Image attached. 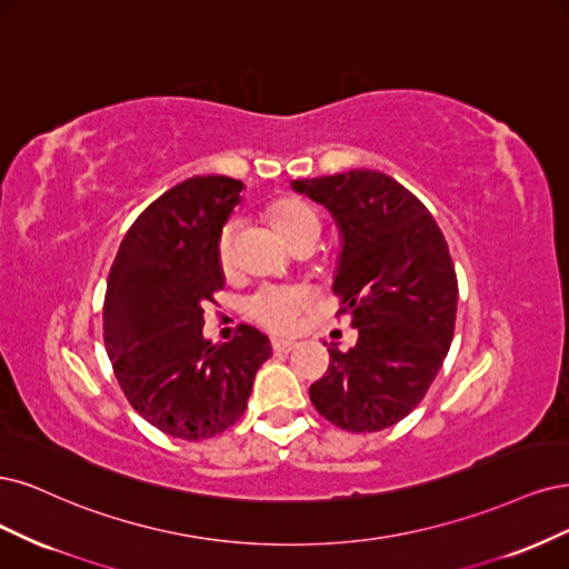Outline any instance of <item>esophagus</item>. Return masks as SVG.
Here are the masks:
<instances>
[{"mask_svg":"<svg viewBox=\"0 0 569 569\" xmlns=\"http://www.w3.org/2000/svg\"><path fill=\"white\" fill-rule=\"evenodd\" d=\"M271 347H273V352H279V355H288V352L296 350L298 342H292V340H283V338H273V340H271Z\"/></svg>","mask_w":569,"mask_h":569,"instance_id":"34e87169","label":"esophagus"}]
</instances>
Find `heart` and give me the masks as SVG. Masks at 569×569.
I'll use <instances>...</instances> for the list:
<instances>
[{
  "label": "heart",
  "instance_id": "b5f03b06",
  "mask_svg": "<svg viewBox=\"0 0 569 569\" xmlns=\"http://www.w3.org/2000/svg\"><path fill=\"white\" fill-rule=\"evenodd\" d=\"M269 222L279 231V236L286 243H290L292 238H298L300 233L321 231L317 212L296 198H283L279 203H273L269 210ZM231 238H233V224H227L222 233H219V243H217V258L222 267H229L231 262ZM307 300L309 296L302 288L267 286V288H260L248 300V315L264 328H269V331L288 333L296 328Z\"/></svg>",
  "mask_w": 569,
  "mask_h": 569
}]
</instances>
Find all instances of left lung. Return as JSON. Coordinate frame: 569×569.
Segmentation results:
<instances>
[{
  "mask_svg": "<svg viewBox=\"0 0 569 569\" xmlns=\"http://www.w3.org/2000/svg\"><path fill=\"white\" fill-rule=\"evenodd\" d=\"M290 187L333 217V292L359 328L350 352L328 347L331 366L309 388L311 405L342 430L390 428L426 397L453 338L458 283L445 236L409 189L376 170Z\"/></svg>",
  "mask_w": 569,
  "mask_h": 569,
  "instance_id": "left-lung-1",
  "label": "left lung"
}]
</instances>
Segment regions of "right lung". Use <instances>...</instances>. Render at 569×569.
<instances>
[{
	"label": "right lung",
	"mask_w": 569,
	"mask_h": 569,
	"mask_svg": "<svg viewBox=\"0 0 569 569\" xmlns=\"http://www.w3.org/2000/svg\"><path fill=\"white\" fill-rule=\"evenodd\" d=\"M243 181L208 174L164 191L124 233L108 273L103 342L134 411L164 435L208 439L248 407L271 342L241 326L224 345L203 336V305L224 288L219 233Z\"/></svg>",
	"instance_id": "1"
}]
</instances>
